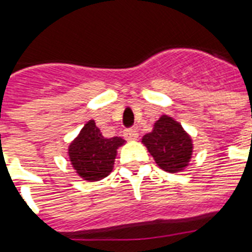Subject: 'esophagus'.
Returning <instances> with one entry per match:
<instances>
[{"mask_svg": "<svg viewBox=\"0 0 252 252\" xmlns=\"http://www.w3.org/2000/svg\"><path fill=\"white\" fill-rule=\"evenodd\" d=\"M124 137L126 138V140H136V138L138 137V133L137 130L133 129V128H129V129H126L124 130Z\"/></svg>", "mask_w": 252, "mask_h": 252, "instance_id": "34e87169", "label": "esophagus"}]
</instances>
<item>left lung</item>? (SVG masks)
<instances>
[{
    "label": "left lung",
    "instance_id": "8db88e82",
    "mask_svg": "<svg viewBox=\"0 0 252 252\" xmlns=\"http://www.w3.org/2000/svg\"><path fill=\"white\" fill-rule=\"evenodd\" d=\"M142 142L156 163L167 172L182 171L191 159V137L179 123L167 115L156 122L153 130L142 137Z\"/></svg>",
    "mask_w": 252,
    "mask_h": 252
}]
</instances>
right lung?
Instances as JSON below:
<instances>
[{
	"label": "right lung",
	"instance_id": "add662e5",
	"mask_svg": "<svg viewBox=\"0 0 252 252\" xmlns=\"http://www.w3.org/2000/svg\"><path fill=\"white\" fill-rule=\"evenodd\" d=\"M124 142L122 137H103L94 120H90L69 145V159L82 179L96 182L112 171L116 150Z\"/></svg>",
	"mask_w": 252,
	"mask_h": 252
}]
</instances>
